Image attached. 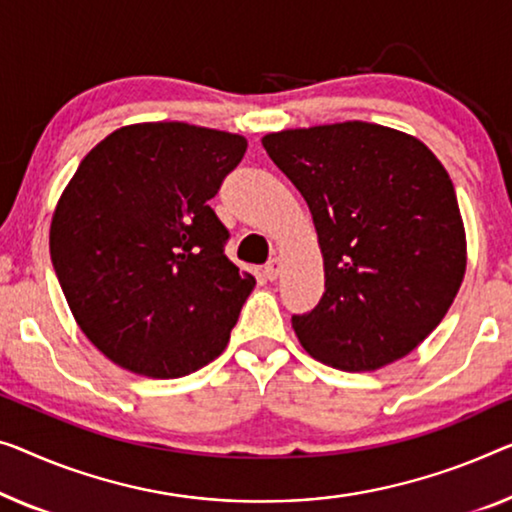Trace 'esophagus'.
Instances as JSON below:
<instances>
[{
  "instance_id": "obj_1",
  "label": "esophagus",
  "mask_w": 512,
  "mask_h": 512,
  "mask_svg": "<svg viewBox=\"0 0 512 512\" xmlns=\"http://www.w3.org/2000/svg\"><path fill=\"white\" fill-rule=\"evenodd\" d=\"M280 271H282V259H280V257H273L271 262L266 264V269H264V276L269 278V280H278Z\"/></svg>"
}]
</instances>
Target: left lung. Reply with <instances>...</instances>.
<instances>
[{
	"mask_svg": "<svg viewBox=\"0 0 512 512\" xmlns=\"http://www.w3.org/2000/svg\"><path fill=\"white\" fill-rule=\"evenodd\" d=\"M308 202L324 296L294 315L319 363L372 372L400 361L446 317L467 271V234L446 167L414 135L342 121L262 137Z\"/></svg>",
	"mask_w": 512,
	"mask_h": 512,
	"instance_id": "1",
	"label": "left lung"
}]
</instances>
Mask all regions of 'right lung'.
<instances>
[{
    "mask_svg": "<svg viewBox=\"0 0 512 512\" xmlns=\"http://www.w3.org/2000/svg\"><path fill=\"white\" fill-rule=\"evenodd\" d=\"M246 149L183 121L121 126L61 193L52 266L82 333L119 368L177 379L223 354L255 278L227 259L209 200Z\"/></svg>",
    "mask_w": 512,
    "mask_h": 512,
    "instance_id": "obj_1",
    "label": "right lung"
}]
</instances>
